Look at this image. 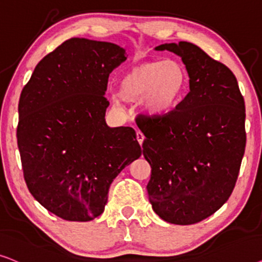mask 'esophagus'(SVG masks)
<instances>
[{
	"instance_id": "obj_1",
	"label": "esophagus",
	"mask_w": 262,
	"mask_h": 262,
	"mask_svg": "<svg viewBox=\"0 0 262 262\" xmlns=\"http://www.w3.org/2000/svg\"><path fill=\"white\" fill-rule=\"evenodd\" d=\"M137 139H138V142L140 145H142V142H144V139H145V137H144V134L141 133V132H137Z\"/></svg>"
}]
</instances>
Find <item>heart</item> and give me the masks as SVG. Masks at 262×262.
<instances>
[{
  "label": "heart",
  "instance_id": "1",
  "mask_svg": "<svg viewBox=\"0 0 262 262\" xmlns=\"http://www.w3.org/2000/svg\"><path fill=\"white\" fill-rule=\"evenodd\" d=\"M187 83L186 69L179 62L145 61L133 66L122 76L118 96L125 102L141 99L145 113L163 116L179 105Z\"/></svg>",
  "mask_w": 262,
  "mask_h": 262
}]
</instances>
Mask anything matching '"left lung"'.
<instances>
[{
	"instance_id": "left-lung-1",
	"label": "left lung",
	"mask_w": 262,
	"mask_h": 262,
	"mask_svg": "<svg viewBox=\"0 0 262 262\" xmlns=\"http://www.w3.org/2000/svg\"><path fill=\"white\" fill-rule=\"evenodd\" d=\"M182 57L189 93L175 110L144 118L142 153L151 165L153 211L167 223L190 225L228 201L246 148V109L233 73L196 45L163 44Z\"/></svg>"
}]
</instances>
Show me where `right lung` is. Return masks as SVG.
Instances as JSON below:
<instances>
[{"label":"right lung","instance_id":"add662e5","mask_svg":"<svg viewBox=\"0 0 262 262\" xmlns=\"http://www.w3.org/2000/svg\"><path fill=\"white\" fill-rule=\"evenodd\" d=\"M124 54L116 44L71 38L36 66L20 95L24 179L41 206L64 221L102 214L115 177L141 156L133 128L105 123L107 79Z\"/></svg>","mask_w":262,"mask_h":262}]
</instances>
